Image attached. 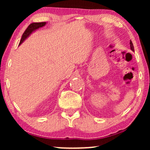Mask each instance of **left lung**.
<instances>
[{
	"label": "left lung",
	"instance_id": "left-lung-1",
	"mask_svg": "<svg viewBox=\"0 0 150 150\" xmlns=\"http://www.w3.org/2000/svg\"><path fill=\"white\" fill-rule=\"evenodd\" d=\"M130 49H131V50H132V51H134V46H133V44H132V42H131V40H130Z\"/></svg>",
	"mask_w": 150,
	"mask_h": 150
}]
</instances>
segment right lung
Segmentation results:
<instances>
[{"label": "right lung", "mask_w": 150, "mask_h": 150, "mask_svg": "<svg viewBox=\"0 0 150 150\" xmlns=\"http://www.w3.org/2000/svg\"><path fill=\"white\" fill-rule=\"evenodd\" d=\"M46 24V22H33V23H31L30 24H29V26H28L27 28L25 30V31L24 32V33L22 34L21 40H20L19 45L21 44L22 43L24 42V40H25L26 38H28L33 31H34V30H35L36 29H38L39 28H41L42 27V26H45V24Z\"/></svg>", "instance_id": "1"}]
</instances>
